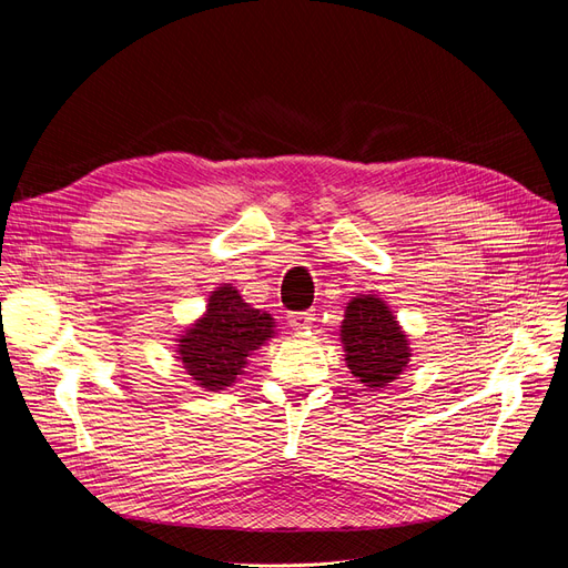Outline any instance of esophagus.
I'll list each match as a JSON object with an SVG mask.
<instances>
[{"mask_svg":"<svg viewBox=\"0 0 568 568\" xmlns=\"http://www.w3.org/2000/svg\"><path fill=\"white\" fill-rule=\"evenodd\" d=\"M313 320H315V313H313V311L292 313V315L287 317L290 326H292V329H296V332H304V329H308V326L313 324Z\"/></svg>","mask_w":568,"mask_h":568,"instance_id":"obj_1","label":"esophagus"}]
</instances>
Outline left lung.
<instances>
[{"label":"left lung","mask_w":568,"mask_h":568,"mask_svg":"<svg viewBox=\"0 0 568 568\" xmlns=\"http://www.w3.org/2000/svg\"><path fill=\"white\" fill-rule=\"evenodd\" d=\"M345 364L371 392L384 389L407 368L409 341L379 296L359 294L347 304L341 324Z\"/></svg>","instance_id":"obj_1"}]
</instances>
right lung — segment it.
I'll list each match as a JSON object with an SVG mask.
<instances>
[{"label": "right lung", "instance_id": "obj_1", "mask_svg": "<svg viewBox=\"0 0 568 568\" xmlns=\"http://www.w3.org/2000/svg\"><path fill=\"white\" fill-rule=\"evenodd\" d=\"M274 317L251 308L239 290L221 285L209 294L206 313L176 338V359L206 392H223L244 375L248 356L274 338Z\"/></svg>", "mask_w": 568, "mask_h": 568}]
</instances>
